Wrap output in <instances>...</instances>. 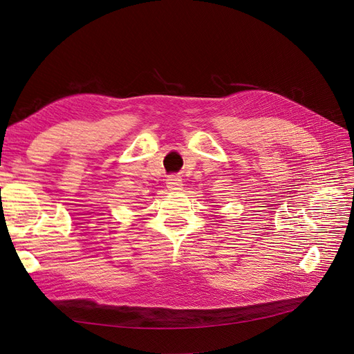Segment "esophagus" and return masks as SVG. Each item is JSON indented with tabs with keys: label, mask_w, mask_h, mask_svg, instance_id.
Returning <instances> with one entry per match:
<instances>
[{
	"label": "esophagus",
	"mask_w": 354,
	"mask_h": 354,
	"mask_svg": "<svg viewBox=\"0 0 354 354\" xmlns=\"http://www.w3.org/2000/svg\"><path fill=\"white\" fill-rule=\"evenodd\" d=\"M167 187L169 192H180L183 189V181L180 176L171 174L167 178Z\"/></svg>",
	"instance_id": "1"
}]
</instances>
